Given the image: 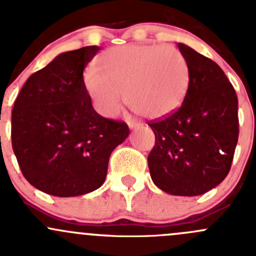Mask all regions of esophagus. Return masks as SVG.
<instances>
[{"label":"esophagus","mask_w":256,"mask_h":256,"mask_svg":"<svg viewBox=\"0 0 256 256\" xmlns=\"http://www.w3.org/2000/svg\"><path fill=\"white\" fill-rule=\"evenodd\" d=\"M142 126V124L140 122H136V121H128V128H131V130H134V128H138Z\"/></svg>","instance_id":"esophagus-1"}]
</instances>
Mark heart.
Here are the masks:
<instances>
[{
	"label": "heart",
	"instance_id": "1",
	"mask_svg": "<svg viewBox=\"0 0 256 256\" xmlns=\"http://www.w3.org/2000/svg\"><path fill=\"white\" fill-rule=\"evenodd\" d=\"M99 70L84 72V88L105 118L120 112L122 98L146 118H162L180 106L190 86V66L171 46L125 44L108 49ZM124 96H122V92Z\"/></svg>",
	"mask_w": 256,
	"mask_h": 256
}]
</instances>
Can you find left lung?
I'll return each instance as SVG.
<instances>
[{
    "instance_id": "left-lung-1",
    "label": "left lung",
    "mask_w": 256,
    "mask_h": 256,
    "mask_svg": "<svg viewBox=\"0 0 256 256\" xmlns=\"http://www.w3.org/2000/svg\"><path fill=\"white\" fill-rule=\"evenodd\" d=\"M190 86L180 109L148 124L156 136L148 168L154 184L172 196H200L223 182L238 144V98L213 60L183 43Z\"/></svg>"
}]
</instances>
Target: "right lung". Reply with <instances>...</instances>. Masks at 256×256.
<instances>
[{
    "label": "right lung",
    "mask_w": 256,
    "mask_h": 256,
    "mask_svg": "<svg viewBox=\"0 0 256 256\" xmlns=\"http://www.w3.org/2000/svg\"><path fill=\"white\" fill-rule=\"evenodd\" d=\"M98 46L58 54L33 73L12 110V147L26 180L56 197L86 194L102 186L125 122L100 116L84 88L82 72Z\"/></svg>",
    "instance_id": "right-lung-1"
}]
</instances>
